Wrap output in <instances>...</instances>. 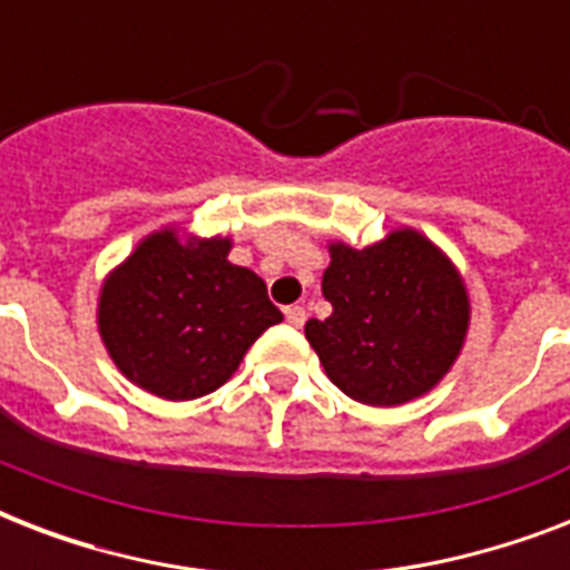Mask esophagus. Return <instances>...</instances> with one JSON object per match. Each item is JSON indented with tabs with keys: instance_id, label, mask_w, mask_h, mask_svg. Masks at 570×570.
I'll return each mask as SVG.
<instances>
[{
	"instance_id": "34e87169",
	"label": "esophagus",
	"mask_w": 570,
	"mask_h": 570,
	"mask_svg": "<svg viewBox=\"0 0 570 570\" xmlns=\"http://www.w3.org/2000/svg\"><path fill=\"white\" fill-rule=\"evenodd\" d=\"M284 316H286V322L293 325V328H302L304 322H307V311H304V307H298V304H293V307H286Z\"/></svg>"
}]
</instances>
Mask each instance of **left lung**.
Wrapping results in <instances>:
<instances>
[{"label":"left lung","instance_id":"8db88e82","mask_svg":"<svg viewBox=\"0 0 570 570\" xmlns=\"http://www.w3.org/2000/svg\"><path fill=\"white\" fill-rule=\"evenodd\" d=\"M322 295L334 313L304 334L328 379L364 405H405L450 373L470 322L464 281L423 233L370 248L331 245Z\"/></svg>","mask_w":570,"mask_h":570}]
</instances>
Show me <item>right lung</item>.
<instances>
[{
	"label": "right lung",
	"mask_w": 570,
	"mask_h": 570,
	"mask_svg": "<svg viewBox=\"0 0 570 570\" xmlns=\"http://www.w3.org/2000/svg\"><path fill=\"white\" fill-rule=\"evenodd\" d=\"M230 239L147 236L102 284L100 337L129 381L186 402L236 373L250 343L284 320L266 284L227 259Z\"/></svg>",
	"instance_id": "1"
}]
</instances>
